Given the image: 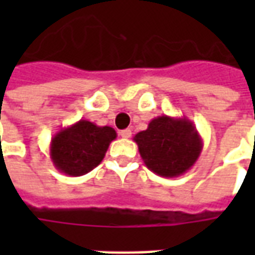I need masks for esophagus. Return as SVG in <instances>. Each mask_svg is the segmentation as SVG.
I'll list each match as a JSON object with an SVG mask.
<instances>
[{"label": "esophagus", "instance_id": "obj_1", "mask_svg": "<svg viewBox=\"0 0 255 255\" xmlns=\"http://www.w3.org/2000/svg\"><path fill=\"white\" fill-rule=\"evenodd\" d=\"M131 135H132V132H131V129H123V131H120V136L124 139H128L131 138Z\"/></svg>", "mask_w": 255, "mask_h": 255}]
</instances>
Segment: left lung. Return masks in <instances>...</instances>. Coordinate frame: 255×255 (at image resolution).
I'll list each match as a JSON object with an SVG mask.
<instances>
[{"mask_svg":"<svg viewBox=\"0 0 255 255\" xmlns=\"http://www.w3.org/2000/svg\"><path fill=\"white\" fill-rule=\"evenodd\" d=\"M133 140L146 166L162 177H177L191 169L203 147L191 120L166 115L153 119Z\"/></svg>","mask_w":255,"mask_h":255,"instance_id":"8db88e82","label":"left lung"}]
</instances>
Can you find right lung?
Instances as JSON below:
<instances>
[{"instance_id":"add662e5","label":"right lung","mask_w":255,"mask_h":255,"mask_svg":"<svg viewBox=\"0 0 255 255\" xmlns=\"http://www.w3.org/2000/svg\"><path fill=\"white\" fill-rule=\"evenodd\" d=\"M116 136V131L112 127H100L89 120H79L52 138L53 165L68 176L86 175L100 165Z\"/></svg>"}]
</instances>
